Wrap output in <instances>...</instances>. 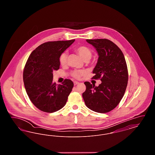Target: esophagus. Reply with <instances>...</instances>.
<instances>
[{
  "instance_id": "34e87169",
  "label": "esophagus",
  "mask_w": 155,
  "mask_h": 155,
  "mask_svg": "<svg viewBox=\"0 0 155 155\" xmlns=\"http://www.w3.org/2000/svg\"><path fill=\"white\" fill-rule=\"evenodd\" d=\"M79 84V82H78V81H74V85H77V84Z\"/></svg>"
}]
</instances>
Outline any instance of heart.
Masks as SVG:
<instances>
[{
    "mask_svg": "<svg viewBox=\"0 0 155 155\" xmlns=\"http://www.w3.org/2000/svg\"><path fill=\"white\" fill-rule=\"evenodd\" d=\"M75 51L79 54L81 59L84 61L89 60L91 58L92 55V51L87 46H78L75 48ZM67 56H68V53L66 51L62 52L60 54L59 58V63L60 65L64 66L66 64ZM84 71L76 70V71H73L71 75L75 78L79 79L81 78V76L84 74Z\"/></svg>",
    "mask_w": 155,
    "mask_h": 155,
    "instance_id": "obj_1",
    "label": "heart"
}]
</instances>
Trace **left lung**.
<instances>
[{
  "instance_id": "left-lung-1",
  "label": "left lung",
  "mask_w": 155,
  "mask_h": 155,
  "mask_svg": "<svg viewBox=\"0 0 155 155\" xmlns=\"http://www.w3.org/2000/svg\"><path fill=\"white\" fill-rule=\"evenodd\" d=\"M98 53V60L92 78L100 79L96 87L85 82L86 90L82 94L85 105L91 110L105 113L114 109L124 95L128 74L124 56L121 49L107 39H87Z\"/></svg>"
}]
</instances>
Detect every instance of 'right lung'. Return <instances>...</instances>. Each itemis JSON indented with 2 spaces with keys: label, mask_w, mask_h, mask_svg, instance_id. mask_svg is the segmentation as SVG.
<instances>
[{
  "label": "right lung",
  "mask_w": 155,
  "mask_h": 155,
  "mask_svg": "<svg viewBox=\"0 0 155 155\" xmlns=\"http://www.w3.org/2000/svg\"><path fill=\"white\" fill-rule=\"evenodd\" d=\"M75 39L45 42L39 45L27 60L23 81L31 101L40 110L53 113L63 107L73 88V81L53 82V71L60 68L59 58Z\"/></svg>",
  "instance_id": "obj_1"
}]
</instances>
